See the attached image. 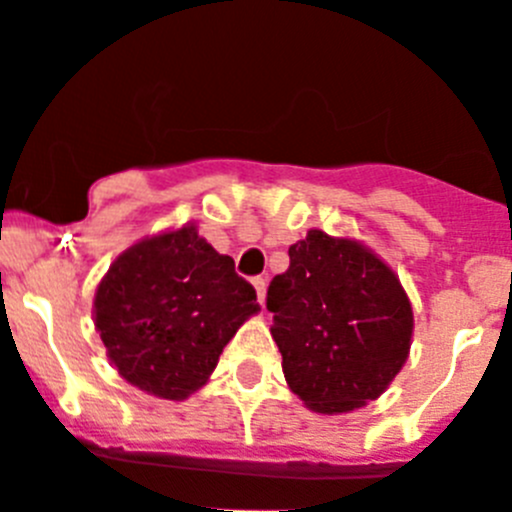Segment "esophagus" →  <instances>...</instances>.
I'll list each match as a JSON object with an SVG mask.
<instances>
[{
  "label": "esophagus",
  "instance_id": "esophagus-1",
  "mask_svg": "<svg viewBox=\"0 0 512 512\" xmlns=\"http://www.w3.org/2000/svg\"><path fill=\"white\" fill-rule=\"evenodd\" d=\"M252 285H255V290H257V301H260V306H265L267 280L265 278H255V280H252Z\"/></svg>",
  "mask_w": 512,
  "mask_h": 512
}]
</instances>
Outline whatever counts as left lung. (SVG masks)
I'll return each instance as SVG.
<instances>
[{"label":"left lung","instance_id":"1","mask_svg":"<svg viewBox=\"0 0 512 512\" xmlns=\"http://www.w3.org/2000/svg\"><path fill=\"white\" fill-rule=\"evenodd\" d=\"M267 288L288 388L324 416L380 398L403 370L413 306L398 275L367 245L308 229Z\"/></svg>","mask_w":512,"mask_h":512}]
</instances>
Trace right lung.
Returning <instances> with one entry per match:
<instances>
[{
  "instance_id": "add662e5",
  "label": "right lung",
  "mask_w": 512,
  "mask_h": 512,
  "mask_svg": "<svg viewBox=\"0 0 512 512\" xmlns=\"http://www.w3.org/2000/svg\"><path fill=\"white\" fill-rule=\"evenodd\" d=\"M257 311L255 288L196 224L127 247L94 296V326L109 362L130 385L163 400L204 388L229 339Z\"/></svg>"
}]
</instances>
